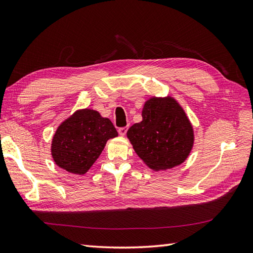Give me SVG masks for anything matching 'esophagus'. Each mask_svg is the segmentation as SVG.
Here are the masks:
<instances>
[{
  "mask_svg": "<svg viewBox=\"0 0 253 253\" xmlns=\"http://www.w3.org/2000/svg\"><path fill=\"white\" fill-rule=\"evenodd\" d=\"M127 129H128V127H121V128H118V133H120L121 136H125L126 132H127Z\"/></svg>",
  "mask_w": 253,
  "mask_h": 253,
  "instance_id": "1",
  "label": "esophagus"
}]
</instances>
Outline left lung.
I'll use <instances>...</instances> for the list:
<instances>
[{"instance_id":"left-lung-1","label":"left lung","mask_w":253,"mask_h":253,"mask_svg":"<svg viewBox=\"0 0 253 253\" xmlns=\"http://www.w3.org/2000/svg\"><path fill=\"white\" fill-rule=\"evenodd\" d=\"M127 138L135 152L154 170L184 163L193 147V128L174 98H150L143 105L142 121L133 124Z\"/></svg>"}]
</instances>
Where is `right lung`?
<instances>
[{
	"label": "right lung",
	"instance_id": "obj_1",
	"mask_svg": "<svg viewBox=\"0 0 253 253\" xmlns=\"http://www.w3.org/2000/svg\"><path fill=\"white\" fill-rule=\"evenodd\" d=\"M117 136L112 122L98 111L78 110L56 129L52 139V158L58 168L84 175L100 157L106 141Z\"/></svg>",
	"mask_w": 253,
	"mask_h": 253
}]
</instances>
